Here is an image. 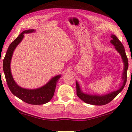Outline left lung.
<instances>
[{"label":"left lung","mask_w":132,"mask_h":132,"mask_svg":"<svg viewBox=\"0 0 132 132\" xmlns=\"http://www.w3.org/2000/svg\"><path fill=\"white\" fill-rule=\"evenodd\" d=\"M111 37L112 38L110 41L111 43L115 46V50L121 56L122 61L123 62L124 68L122 76V82L119 88H118L117 90L112 91V92L106 94L93 95L82 92L80 84L76 81L77 95L82 101H83L87 104L94 105H104L108 104L109 102H110L112 100L114 99L121 92L123 89L125 84H126L127 80V71H128L129 66L128 57L126 56L123 45V44L117 37V36L113 34H111Z\"/></svg>","instance_id":"8db88e82"}]
</instances>
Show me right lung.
Returning <instances> with one entry per match:
<instances>
[{"mask_svg":"<svg viewBox=\"0 0 132 132\" xmlns=\"http://www.w3.org/2000/svg\"><path fill=\"white\" fill-rule=\"evenodd\" d=\"M33 32H35V30L33 29L24 31L11 43L3 59V69L8 87L13 95L27 104L42 105L50 101L53 97L56 84L61 75H57L52 77L47 83L41 87L27 89L21 87L16 83L13 79L10 69L11 60L15 48L23 40L24 34Z\"/></svg>","mask_w":132,"mask_h":132,"instance_id":"right-lung-1","label":"right lung"}]
</instances>
